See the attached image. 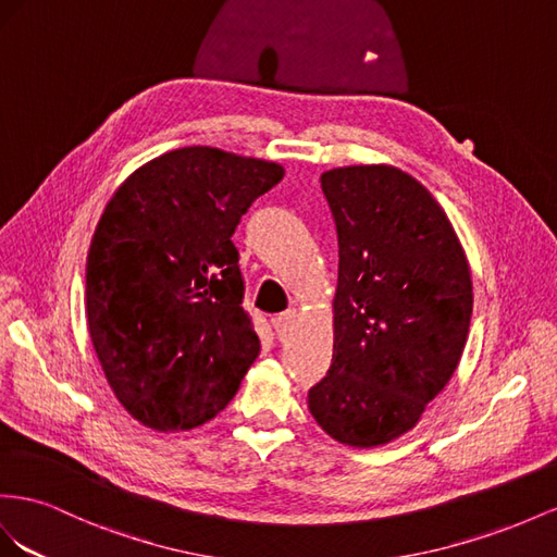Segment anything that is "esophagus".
<instances>
[{"label": "esophagus", "mask_w": 557, "mask_h": 557, "mask_svg": "<svg viewBox=\"0 0 557 557\" xmlns=\"http://www.w3.org/2000/svg\"><path fill=\"white\" fill-rule=\"evenodd\" d=\"M298 324V312L292 308L287 312H282L277 320H275V331H277V338L284 341L287 336H292V331L296 329Z\"/></svg>", "instance_id": "esophagus-1"}]
</instances>
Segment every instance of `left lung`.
Returning a JSON list of instances; mask_svg holds the SVG:
<instances>
[{
	"label": "left lung",
	"instance_id": "left-lung-1",
	"mask_svg": "<svg viewBox=\"0 0 557 557\" xmlns=\"http://www.w3.org/2000/svg\"><path fill=\"white\" fill-rule=\"evenodd\" d=\"M338 233L333 361L308 408L329 436L373 448L416 426L469 336L473 289L434 196L389 165L322 174Z\"/></svg>",
	"mask_w": 557,
	"mask_h": 557
}]
</instances>
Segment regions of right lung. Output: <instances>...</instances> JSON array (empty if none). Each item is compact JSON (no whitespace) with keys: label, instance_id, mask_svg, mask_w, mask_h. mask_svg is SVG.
I'll return each mask as SVG.
<instances>
[{"label":"right lung","instance_id":"1","mask_svg":"<svg viewBox=\"0 0 557 557\" xmlns=\"http://www.w3.org/2000/svg\"><path fill=\"white\" fill-rule=\"evenodd\" d=\"M277 163L184 147L135 170L107 202L86 261V312L109 387L135 420L184 432L240 387L261 341L233 233L280 184Z\"/></svg>","mask_w":557,"mask_h":557}]
</instances>
